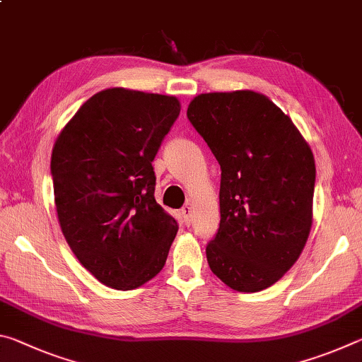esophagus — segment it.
I'll use <instances>...</instances> for the list:
<instances>
[{"instance_id":"34e87169","label":"esophagus","mask_w":362,"mask_h":362,"mask_svg":"<svg viewBox=\"0 0 362 362\" xmlns=\"http://www.w3.org/2000/svg\"><path fill=\"white\" fill-rule=\"evenodd\" d=\"M180 214H182V217H183V222H185L187 225L192 223V207H189V206H183Z\"/></svg>"}]
</instances>
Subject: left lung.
Returning <instances> with one entry per match:
<instances>
[{
	"mask_svg": "<svg viewBox=\"0 0 362 362\" xmlns=\"http://www.w3.org/2000/svg\"><path fill=\"white\" fill-rule=\"evenodd\" d=\"M187 116L222 170L207 263L238 292L267 289L308 240L316 180L310 145L283 110L254 90L201 94Z\"/></svg>",
	"mask_w": 362,
	"mask_h": 362,
	"instance_id": "obj_1",
	"label": "left lung"
}]
</instances>
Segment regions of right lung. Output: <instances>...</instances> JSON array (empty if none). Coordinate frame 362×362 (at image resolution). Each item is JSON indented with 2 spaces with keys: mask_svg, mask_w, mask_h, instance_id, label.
Instances as JSON below:
<instances>
[{
  "mask_svg": "<svg viewBox=\"0 0 362 362\" xmlns=\"http://www.w3.org/2000/svg\"><path fill=\"white\" fill-rule=\"evenodd\" d=\"M179 113L173 95L105 89L83 103L54 144L60 228L79 263L112 289L155 278L179 230L156 203L151 166Z\"/></svg>",
  "mask_w": 362,
  "mask_h": 362,
  "instance_id": "right-lung-1",
  "label": "right lung"
}]
</instances>
